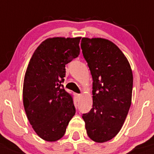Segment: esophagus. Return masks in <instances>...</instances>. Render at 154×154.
<instances>
[{"label":"esophagus","mask_w":154,"mask_h":154,"mask_svg":"<svg viewBox=\"0 0 154 154\" xmlns=\"http://www.w3.org/2000/svg\"><path fill=\"white\" fill-rule=\"evenodd\" d=\"M74 96L77 99H79L80 97H81V94H77V93H74Z\"/></svg>","instance_id":"34e87169"}]
</instances>
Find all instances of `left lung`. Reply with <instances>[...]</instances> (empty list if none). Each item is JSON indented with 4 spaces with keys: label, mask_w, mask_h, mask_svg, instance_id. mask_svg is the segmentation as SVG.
<instances>
[{
    "label": "left lung",
    "mask_w": 154,
    "mask_h": 154,
    "mask_svg": "<svg viewBox=\"0 0 154 154\" xmlns=\"http://www.w3.org/2000/svg\"><path fill=\"white\" fill-rule=\"evenodd\" d=\"M81 49L92 76V108L83 116L88 137L111 140L122 129L132 101L133 72L116 44L103 38H84Z\"/></svg>",
    "instance_id": "8db88e82"
}]
</instances>
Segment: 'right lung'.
<instances>
[{
	"instance_id": "add662e5",
	"label": "right lung",
	"mask_w": 154,
	"mask_h": 154,
	"mask_svg": "<svg viewBox=\"0 0 154 154\" xmlns=\"http://www.w3.org/2000/svg\"><path fill=\"white\" fill-rule=\"evenodd\" d=\"M81 37H53L43 41L29 62L23 85V103L29 124L47 142L65 135L75 115L73 96L63 88L66 65L80 54Z\"/></svg>"
}]
</instances>
